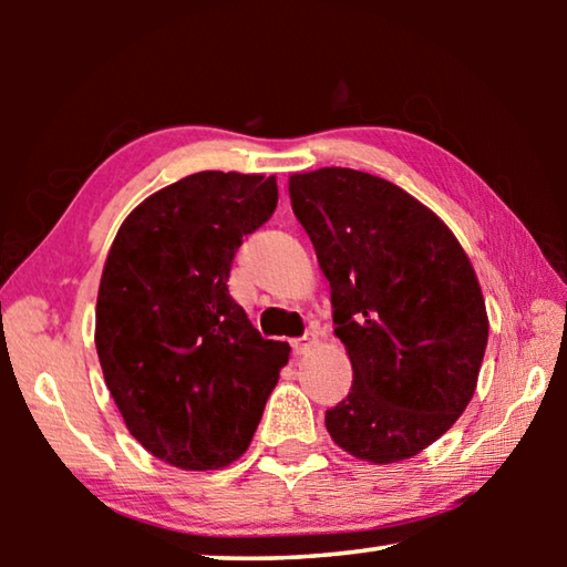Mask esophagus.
Here are the masks:
<instances>
[{"label":"esophagus","instance_id":"34e87169","mask_svg":"<svg viewBox=\"0 0 567 567\" xmlns=\"http://www.w3.org/2000/svg\"><path fill=\"white\" fill-rule=\"evenodd\" d=\"M312 344H315V340L310 338V334H305V338L292 342V350H295V354H307L312 350Z\"/></svg>","mask_w":567,"mask_h":567}]
</instances>
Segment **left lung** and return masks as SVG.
Returning a JSON list of instances; mask_svg holds the SVG:
<instances>
[{"label": "left lung", "instance_id": "left-lung-1", "mask_svg": "<svg viewBox=\"0 0 567 567\" xmlns=\"http://www.w3.org/2000/svg\"><path fill=\"white\" fill-rule=\"evenodd\" d=\"M290 199L352 362L324 427L372 465L415 457L475 395L491 322L473 262L433 209L368 172H297Z\"/></svg>", "mask_w": 567, "mask_h": 567}]
</instances>
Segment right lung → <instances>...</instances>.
<instances>
[{
	"instance_id": "add662e5",
	"label": "right lung",
	"mask_w": 567,
	"mask_h": 567,
	"mask_svg": "<svg viewBox=\"0 0 567 567\" xmlns=\"http://www.w3.org/2000/svg\"><path fill=\"white\" fill-rule=\"evenodd\" d=\"M275 207V175L197 172L134 207L104 260V382L132 437L175 467L235 463L290 360L227 292L243 237Z\"/></svg>"
}]
</instances>
